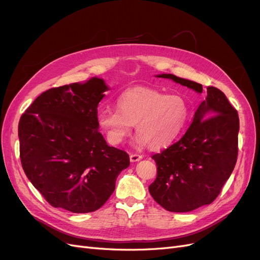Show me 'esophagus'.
<instances>
[{"label":"esophagus","instance_id":"esophagus-1","mask_svg":"<svg viewBox=\"0 0 260 260\" xmlns=\"http://www.w3.org/2000/svg\"><path fill=\"white\" fill-rule=\"evenodd\" d=\"M143 156L141 154H138V153H133V154L129 155V159L132 162H135V161H138L142 158Z\"/></svg>","mask_w":260,"mask_h":260}]
</instances>
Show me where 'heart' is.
<instances>
[{
	"label": "heart",
	"instance_id": "obj_1",
	"mask_svg": "<svg viewBox=\"0 0 260 260\" xmlns=\"http://www.w3.org/2000/svg\"><path fill=\"white\" fill-rule=\"evenodd\" d=\"M117 104L118 109L102 108L96 117L113 145L122 142L135 124L139 143H148L151 148L164 147L183 129L189 115L188 104L182 96L164 95L147 86L124 91Z\"/></svg>",
	"mask_w": 260,
	"mask_h": 260
}]
</instances>
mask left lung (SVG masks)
<instances>
[{
	"instance_id": "8db88e82",
	"label": "left lung",
	"mask_w": 260,
	"mask_h": 260,
	"mask_svg": "<svg viewBox=\"0 0 260 260\" xmlns=\"http://www.w3.org/2000/svg\"><path fill=\"white\" fill-rule=\"evenodd\" d=\"M203 93V85L171 74L158 75ZM239 117L225 94L208 86L193 122L174 145L152 155L157 166L151 196L170 212H189L212 204L235 168Z\"/></svg>"
}]
</instances>
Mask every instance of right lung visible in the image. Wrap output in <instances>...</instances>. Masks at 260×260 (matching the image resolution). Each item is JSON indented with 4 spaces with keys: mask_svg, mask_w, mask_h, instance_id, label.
I'll use <instances>...</instances> for the list:
<instances>
[{
    "mask_svg": "<svg viewBox=\"0 0 260 260\" xmlns=\"http://www.w3.org/2000/svg\"><path fill=\"white\" fill-rule=\"evenodd\" d=\"M109 88L100 78L42 93L18 125L21 165L54 208L94 212L113 193L126 152L109 147L99 132L98 107Z\"/></svg>",
    "mask_w": 260,
    "mask_h": 260,
    "instance_id": "obj_1",
    "label": "right lung"
}]
</instances>
